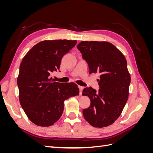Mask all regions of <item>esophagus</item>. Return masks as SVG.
I'll return each mask as SVG.
<instances>
[{"mask_svg": "<svg viewBox=\"0 0 153 153\" xmlns=\"http://www.w3.org/2000/svg\"><path fill=\"white\" fill-rule=\"evenodd\" d=\"M78 87H79V89H80V95H82V90H83V87L82 86H78Z\"/></svg>", "mask_w": 153, "mask_h": 153, "instance_id": "obj_1", "label": "esophagus"}]
</instances>
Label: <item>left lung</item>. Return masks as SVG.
Segmentation results:
<instances>
[{
  "mask_svg": "<svg viewBox=\"0 0 153 153\" xmlns=\"http://www.w3.org/2000/svg\"><path fill=\"white\" fill-rule=\"evenodd\" d=\"M89 68V73H98L97 91L86 87L82 95L91 100L83 115L91 126L103 128L112 124L121 114L128 99L131 76L124 55L107 41H83L77 45Z\"/></svg>",
  "mask_w": 153,
  "mask_h": 153,
  "instance_id": "obj_1",
  "label": "left lung"
}]
</instances>
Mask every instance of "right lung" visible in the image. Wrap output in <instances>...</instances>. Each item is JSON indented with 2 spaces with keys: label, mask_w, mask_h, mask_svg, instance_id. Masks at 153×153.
Instances as JSON below:
<instances>
[{
  "label": "right lung",
  "mask_w": 153,
  "mask_h": 153,
  "mask_svg": "<svg viewBox=\"0 0 153 153\" xmlns=\"http://www.w3.org/2000/svg\"><path fill=\"white\" fill-rule=\"evenodd\" d=\"M76 42L67 39L41 41L22 60L17 78L19 100L27 117L37 126H52L61 117L64 101L79 94L75 83L53 82L50 77L59 69L62 58Z\"/></svg>",
  "instance_id": "1"
}]
</instances>
